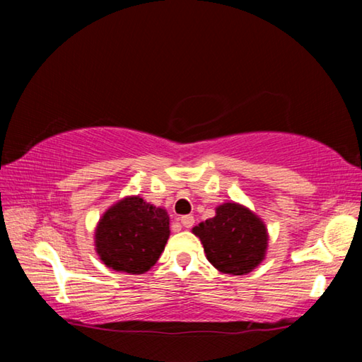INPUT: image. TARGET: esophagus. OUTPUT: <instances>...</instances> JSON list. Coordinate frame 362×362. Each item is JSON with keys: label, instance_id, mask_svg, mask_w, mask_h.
<instances>
[{"label": "esophagus", "instance_id": "obj_1", "mask_svg": "<svg viewBox=\"0 0 362 362\" xmlns=\"http://www.w3.org/2000/svg\"><path fill=\"white\" fill-rule=\"evenodd\" d=\"M180 223H182V226H185V228H192V226L194 225V218H193V216H183V217H180Z\"/></svg>", "mask_w": 362, "mask_h": 362}]
</instances>
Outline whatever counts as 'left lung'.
Segmentation results:
<instances>
[{"mask_svg":"<svg viewBox=\"0 0 362 362\" xmlns=\"http://www.w3.org/2000/svg\"><path fill=\"white\" fill-rule=\"evenodd\" d=\"M207 260L220 273L243 276L265 260L268 230L263 220L240 203H223L216 216L193 226Z\"/></svg>","mask_w":362,"mask_h":362,"instance_id":"1","label":"left lung"}]
</instances>
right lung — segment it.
<instances>
[{
  "mask_svg": "<svg viewBox=\"0 0 362 362\" xmlns=\"http://www.w3.org/2000/svg\"><path fill=\"white\" fill-rule=\"evenodd\" d=\"M169 235L168 211L132 194L102 214L94 246L103 265L115 272L142 274L158 262Z\"/></svg>",
  "mask_w": 362,
  "mask_h": 362,
  "instance_id": "right-lung-1",
  "label": "right lung"
}]
</instances>
